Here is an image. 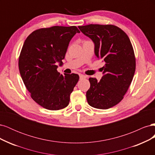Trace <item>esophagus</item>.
<instances>
[{"instance_id":"34e87169","label":"esophagus","mask_w":155,"mask_h":155,"mask_svg":"<svg viewBox=\"0 0 155 155\" xmlns=\"http://www.w3.org/2000/svg\"><path fill=\"white\" fill-rule=\"evenodd\" d=\"M79 78H80V79H85L87 78V76L83 74H79Z\"/></svg>"}]
</instances>
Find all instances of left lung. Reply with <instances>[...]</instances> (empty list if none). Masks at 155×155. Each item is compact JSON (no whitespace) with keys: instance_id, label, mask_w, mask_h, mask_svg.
Returning <instances> with one entry per match:
<instances>
[{"instance_id":"left-lung-1","label":"left lung","mask_w":155,"mask_h":155,"mask_svg":"<svg viewBox=\"0 0 155 155\" xmlns=\"http://www.w3.org/2000/svg\"><path fill=\"white\" fill-rule=\"evenodd\" d=\"M78 28L93 41L97 59L105 63L100 81L89 78L88 104L96 109H108L122 100L132 82L136 70L133 45L127 35L114 25L91 24Z\"/></svg>"}]
</instances>
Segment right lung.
<instances>
[{
    "mask_svg": "<svg viewBox=\"0 0 155 155\" xmlns=\"http://www.w3.org/2000/svg\"><path fill=\"white\" fill-rule=\"evenodd\" d=\"M78 28L54 26L36 30L25 40L18 58V69L30 96L51 110L68 106L70 96L79 77L60 74L56 63L63 64L70 40Z\"/></svg>",
    "mask_w": 155,
    "mask_h": 155,
    "instance_id": "1",
    "label": "right lung"
}]
</instances>
